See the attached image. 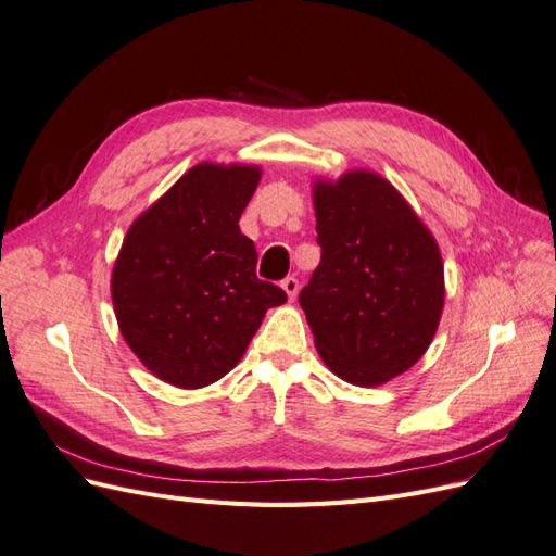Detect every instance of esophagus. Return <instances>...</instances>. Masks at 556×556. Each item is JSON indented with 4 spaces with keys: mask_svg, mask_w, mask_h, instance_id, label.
Returning <instances> with one entry per match:
<instances>
[{
    "mask_svg": "<svg viewBox=\"0 0 556 556\" xmlns=\"http://www.w3.org/2000/svg\"><path fill=\"white\" fill-rule=\"evenodd\" d=\"M282 290L285 292H288V296H290V301H294L296 299V292H299V280L294 278V276H288V278H285L282 282Z\"/></svg>",
    "mask_w": 556,
    "mask_h": 556,
    "instance_id": "esophagus-1",
    "label": "esophagus"
}]
</instances>
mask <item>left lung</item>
Returning a JSON list of instances; mask_svg holds the SVG:
<instances>
[{
  "mask_svg": "<svg viewBox=\"0 0 556 556\" xmlns=\"http://www.w3.org/2000/svg\"><path fill=\"white\" fill-rule=\"evenodd\" d=\"M323 257L299 294L319 357L371 387L425 355L443 313L439 245L390 182L350 172L315 182Z\"/></svg>",
  "mask_w": 556,
  "mask_h": 556,
  "instance_id": "left-lung-1",
  "label": "left lung"
}]
</instances>
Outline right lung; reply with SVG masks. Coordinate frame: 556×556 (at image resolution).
Listing matches in <instances>:
<instances>
[{"label": "right lung", "instance_id": "right-lung-1", "mask_svg": "<svg viewBox=\"0 0 556 556\" xmlns=\"http://www.w3.org/2000/svg\"><path fill=\"white\" fill-rule=\"evenodd\" d=\"M255 166L197 164L134 223L111 278L127 345L157 378L185 390L229 374L268 308L288 301L255 274L239 217Z\"/></svg>", "mask_w": 556, "mask_h": 556}]
</instances>
